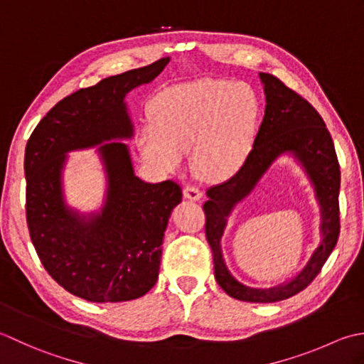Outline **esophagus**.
Masks as SVG:
<instances>
[{"mask_svg":"<svg viewBox=\"0 0 364 364\" xmlns=\"http://www.w3.org/2000/svg\"><path fill=\"white\" fill-rule=\"evenodd\" d=\"M183 196L187 199H191V201H199L203 198V193L198 187H193V185H188V187L183 188Z\"/></svg>","mask_w":364,"mask_h":364,"instance_id":"34e87169","label":"esophagus"}]
</instances>
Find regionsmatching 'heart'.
<instances>
[{"instance_id": "1", "label": "heart", "mask_w": 364, "mask_h": 364, "mask_svg": "<svg viewBox=\"0 0 364 364\" xmlns=\"http://www.w3.org/2000/svg\"><path fill=\"white\" fill-rule=\"evenodd\" d=\"M152 122L139 127L136 146L147 165L176 171L185 152L203 179L234 174L253 143L259 103L240 81L201 78L163 89L151 105Z\"/></svg>"}]
</instances>
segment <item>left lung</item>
Here are the masks:
<instances>
[{"label": "left lung", "instance_id": "obj_1", "mask_svg": "<svg viewBox=\"0 0 364 364\" xmlns=\"http://www.w3.org/2000/svg\"><path fill=\"white\" fill-rule=\"evenodd\" d=\"M265 94V111L256 133L253 149L231 179L207 190L205 237L213 255L215 279L235 300L275 303L303 291L331 255L339 235V163L335 144L316 108L283 81L270 73H259ZM283 154H291L314 185L321 209V242L306 267L295 277L275 288L257 289L242 285L228 272L220 250L227 218L250 194L262 176Z\"/></svg>", "mask_w": 364, "mask_h": 364}]
</instances>
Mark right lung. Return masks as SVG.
I'll return each instance as SVG.
<instances>
[{"label": "right lung", "mask_w": 364, "mask_h": 364, "mask_svg": "<svg viewBox=\"0 0 364 364\" xmlns=\"http://www.w3.org/2000/svg\"><path fill=\"white\" fill-rule=\"evenodd\" d=\"M168 63L161 58L70 94L28 139L29 235L50 277L83 300H135L157 283L163 237L182 190L173 181H141L121 141L135 135L125 97L157 78ZM91 146L100 148L107 190L101 209L85 214L65 203L62 173L69 151Z\"/></svg>", "instance_id": "add662e5"}]
</instances>
